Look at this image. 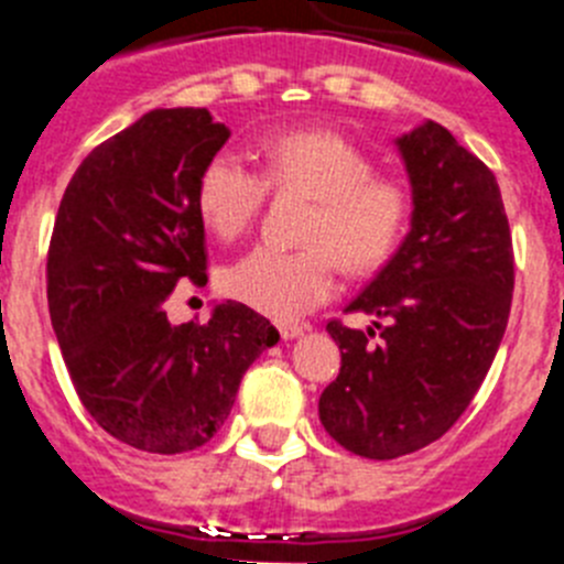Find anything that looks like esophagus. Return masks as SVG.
<instances>
[{"label":"esophagus","mask_w":564,"mask_h":564,"mask_svg":"<svg viewBox=\"0 0 564 564\" xmlns=\"http://www.w3.org/2000/svg\"><path fill=\"white\" fill-rule=\"evenodd\" d=\"M276 327H279V336L285 338V341H288V338H299L302 333H305V327L293 325V322H279Z\"/></svg>","instance_id":"1"}]
</instances>
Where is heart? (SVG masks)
I'll return each instance as SVG.
<instances>
[{"mask_svg": "<svg viewBox=\"0 0 564 564\" xmlns=\"http://www.w3.org/2000/svg\"><path fill=\"white\" fill-rule=\"evenodd\" d=\"M262 177L234 154L220 152L197 177V212L220 239L253 226L268 188L305 194L302 248L259 246L223 273L231 299L273 318H296L336 291L338 262L352 276L381 268L410 228L412 194L376 158L330 129H288L259 147Z\"/></svg>", "mask_w": 564, "mask_h": 564, "instance_id": "b5f03b06", "label": "heart"}]
</instances>
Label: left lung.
Wrapping results in <instances>:
<instances>
[{
  "label": "left lung",
  "mask_w": 564,
  "mask_h": 564,
  "mask_svg": "<svg viewBox=\"0 0 564 564\" xmlns=\"http://www.w3.org/2000/svg\"><path fill=\"white\" fill-rule=\"evenodd\" d=\"M395 143L412 228L347 305L378 316L372 327L327 322L341 370L318 398L327 435L370 460L410 455L455 426L495 361L514 291L511 228L491 169L435 121Z\"/></svg>",
  "instance_id": "obj_1"
}]
</instances>
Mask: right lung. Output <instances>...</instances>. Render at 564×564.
I'll use <instances>...</instances> for the list:
<instances>
[{
    "label": "right lung",
    "instance_id": "obj_1",
    "mask_svg": "<svg viewBox=\"0 0 564 564\" xmlns=\"http://www.w3.org/2000/svg\"><path fill=\"white\" fill-rule=\"evenodd\" d=\"M208 109H152L76 169L47 251V305L73 387L104 432L152 455L217 435L276 327L248 305L172 325L166 299L206 285L197 177L228 141Z\"/></svg>",
    "mask_w": 564,
    "mask_h": 564
}]
</instances>
